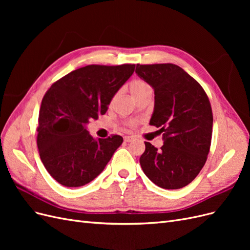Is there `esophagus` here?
<instances>
[{
    "mask_svg": "<svg viewBox=\"0 0 250 250\" xmlns=\"http://www.w3.org/2000/svg\"><path fill=\"white\" fill-rule=\"evenodd\" d=\"M134 140L133 137H130V135H126V137H124V141L126 143H129V142H132Z\"/></svg>",
    "mask_w": 250,
    "mask_h": 250,
    "instance_id": "1",
    "label": "esophagus"
}]
</instances>
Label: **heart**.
Wrapping results in <instances>:
<instances>
[{
    "label": "heart",
    "instance_id": "1",
    "mask_svg": "<svg viewBox=\"0 0 250 250\" xmlns=\"http://www.w3.org/2000/svg\"><path fill=\"white\" fill-rule=\"evenodd\" d=\"M130 92L135 99H138V98H140L141 96L145 95L147 93H152V89H151L150 85L147 82L137 79V80L131 81Z\"/></svg>",
    "mask_w": 250,
    "mask_h": 250
}]
</instances>
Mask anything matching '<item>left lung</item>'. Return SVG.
I'll return each mask as SVG.
<instances>
[{"mask_svg": "<svg viewBox=\"0 0 250 250\" xmlns=\"http://www.w3.org/2000/svg\"><path fill=\"white\" fill-rule=\"evenodd\" d=\"M135 73L154 89L150 125L160 128L164 145L145 142L140 158L146 176L156 186L176 190L198 175L209 152L213 112L199 83L172 63L137 64Z\"/></svg>", "mask_w": 250, "mask_h": 250, "instance_id": "8db88e82", "label": "left lung"}]
</instances>
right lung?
<instances>
[{"instance_id":"right-lung-1","label":"right lung","mask_w":250,"mask_h":250,"mask_svg":"<svg viewBox=\"0 0 250 250\" xmlns=\"http://www.w3.org/2000/svg\"><path fill=\"white\" fill-rule=\"evenodd\" d=\"M134 64H90L53 84L43 96L37 127V147L44 168L57 183L77 188L106 167L123 138L95 139L89 120L107 111L113 96L130 78Z\"/></svg>"}]
</instances>
